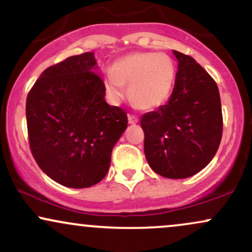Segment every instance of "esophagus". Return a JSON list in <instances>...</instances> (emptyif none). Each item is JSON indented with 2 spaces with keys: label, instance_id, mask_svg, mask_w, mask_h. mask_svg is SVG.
I'll return each instance as SVG.
<instances>
[{
  "label": "esophagus",
  "instance_id": "obj_1",
  "mask_svg": "<svg viewBox=\"0 0 252 252\" xmlns=\"http://www.w3.org/2000/svg\"><path fill=\"white\" fill-rule=\"evenodd\" d=\"M127 117H128V123L129 124H137L138 121H139L138 117H135L134 114H128V115H127Z\"/></svg>",
  "mask_w": 252,
  "mask_h": 252
}]
</instances>
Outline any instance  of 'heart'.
I'll list each match as a JSON object with an SVG mask.
<instances>
[{"label":"heart","instance_id":"obj_1","mask_svg":"<svg viewBox=\"0 0 252 252\" xmlns=\"http://www.w3.org/2000/svg\"><path fill=\"white\" fill-rule=\"evenodd\" d=\"M106 73L103 86L109 99L118 102L129 86L133 103L152 109L164 103L173 88L176 68L172 59L162 53H133L118 59Z\"/></svg>","mask_w":252,"mask_h":252}]
</instances>
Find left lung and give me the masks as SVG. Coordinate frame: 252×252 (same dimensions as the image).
<instances>
[{"instance_id":"left-lung-1","label":"left lung","mask_w":252,"mask_h":252,"mask_svg":"<svg viewBox=\"0 0 252 252\" xmlns=\"http://www.w3.org/2000/svg\"><path fill=\"white\" fill-rule=\"evenodd\" d=\"M178 70L170 100L141 117L147 162L165 178L183 179L212 160L223 134L217 84L190 55L174 50Z\"/></svg>"}]
</instances>
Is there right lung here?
Listing matches in <instances>:
<instances>
[{
    "label": "right lung",
    "instance_id": "1",
    "mask_svg": "<svg viewBox=\"0 0 252 252\" xmlns=\"http://www.w3.org/2000/svg\"><path fill=\"white\" fill-rule=\"evenodd\" d=\"M93 53L43 70L26 102L29 147L38 167L59 184L90 188L107 173L127 113L105 101Z\"/></svg>",
    "mask_w": 252,
    "mask_h": 252
}]
</instances>
